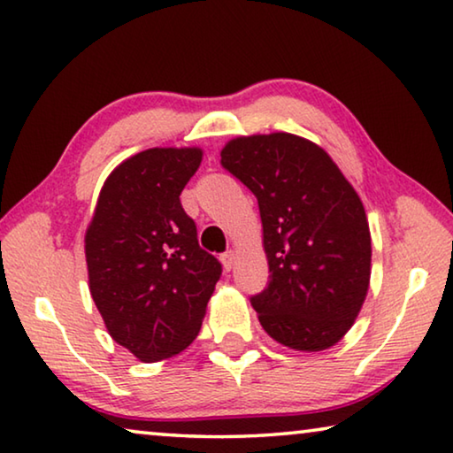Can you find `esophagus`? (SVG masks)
<instances>
[{"label":"esophagus","instance_id":"1","mask_svg":"<svg viewBox=\"0 0 453 453\" xmlns=\"http://www.w3.org/2000/svg\"><path fill=\"white\" fill-rule=\"evenodd\" d=\"M234 251L229 250V251H226V254H221V264H224V267H226V272H229L234 267Z\"/></svg>","mask_w":453,"mask_h":453}]
</instances>
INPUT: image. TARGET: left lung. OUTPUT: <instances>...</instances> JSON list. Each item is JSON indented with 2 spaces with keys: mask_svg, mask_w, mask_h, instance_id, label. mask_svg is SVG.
<instances>
[{
  "mask_svg": "<svg viewBox=\"0 0 453 453\" xmlns=\"http://www.w3.org/2000/svg\"><path fill=\"white\" fill-rule=\"evenodd\" d=\"M221 167L257 199L270 281L250 302L291 349L332 348L354 326L370 286L372 237L356 189L303 137H237Z\"/></svg>",
  "mask_w": 453,
  "mask_h": 453,
  "instance_id": "left-lung-1",
  "label": "left lung"
}]
</instances>
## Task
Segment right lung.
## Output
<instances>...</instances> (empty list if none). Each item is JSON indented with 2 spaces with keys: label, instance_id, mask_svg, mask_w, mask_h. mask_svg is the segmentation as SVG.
<instances>
[{
  "label": "right lung",
  "instance_id": "right-lung-1",
  "mask_svg": "<svg viewBox=\"0 0 453 453\" xmlns=\"http://www.w3.org/2000/svg\"><path fill=\"white\" fill-rule=\"evenodd\" d=\"M199 164L197 148L126 159L105 180L86 234L91 297L113 340L145 364L196 340L221 275L180 202Z\"/></svg>",
  "mask_w": 453,
  "mask_h": 453
}]
</instances>
